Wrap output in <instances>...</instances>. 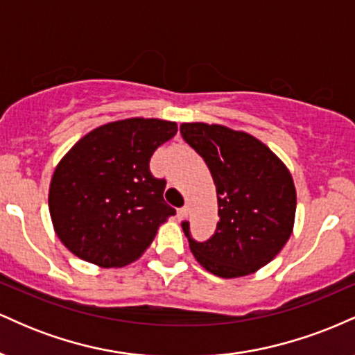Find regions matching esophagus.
Instances as JSON below:
<instances>
[{
	"label": "esophagus",
	"mask_w": 355,
	"mask_h": 355,
	"mask_svg": "<svg viewBox=\"0 0 355 355\" xmlns=\"http://www.w3.org/2000/svg\"><path fill=\"white\" fill-rule=\"evenodd\" d=\"M177 215H178V218H185L187 215H189V209H187V207H183V209H178Z\"/></svg>",
	"instance_id": "esophagus-1"
}]
</instances>
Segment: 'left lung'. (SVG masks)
<instances>
[{
  "mask_svg": "<svg viewBox=\"0 0 355 355\" xmlns=\"http://www.w3.org/2000/svg\"><path fill=\"white\" fill-rule=\"evenodd\" d=\"M180 133L209 166L218 198L217 229L205 242L190 235L198 263L223 279L243 277L267 266L294 229L297 195L292 175L279 157L245 132L222 125L182 123Z\"/></svg>",
  "mask_w": 355,
  "mask_h": 355,
  "instance_id": "obj_1",
  "label": "left lung"
}]
</instances>
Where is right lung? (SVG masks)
Returning a JSON list of instances; mask_svg holds the SVG:
<instances>
[{
  "instance_id": "right-lung-1",
  "label": "right lung",
  "mask_w": 355,
  "mask_h": 355,
  "mask_svg": "<svg viewBox=\"0 0 355 355\" xmlns=\"http://www.w3.org/2000/svg\"><path fill=\"white\" fill-rule=\"evenodd\" d=\"M175 121L128 118L92 130L61 158L50 183V215L64 247L95 266L123 267L140 257L175 209L166 182L150 172Z\"/></svg>"
}]
</instances>
